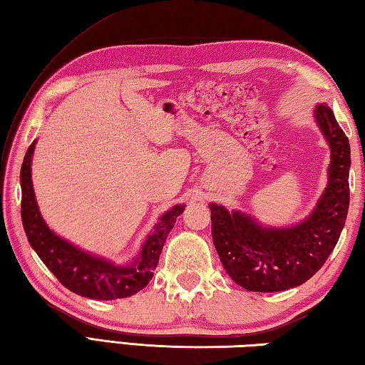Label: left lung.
Returning a JSON list of instances; mask_svg holds the SVG:
<instances>
[{
    "mask_svg": "<svg viewBox=\"0 0 365 365\" xmlns=\"http://www.w3.org/2000/svg\"><path fill=\"white\" fill-rule=\"evenodd\" d=\"M314 119L331 148L327 187L305 221L264 227L242 211L210 203L211 235L219 259L238 286L278 292L304 284L324 265L339 242L349 206V143L332 109L318 105Z\"/></svg>",
    "mask_w": 365,
    "mask_h": 365,
    "instance_id": "8db88e82",
    "label": "left lung"
}]
</instances>
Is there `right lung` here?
Here are the masks:
<instances>
[{
	"instance_id": "add662e5",
	"label": "right lung",
	"mask_w": 365,
	"mask_h": 365,
	"mask_svg": "<svg viewBox=\"0 0 365 365\" xmlns=\"http://www.w3.org/2000/svg\"><path fill=\"white\" fill-rule=\"evenodd\" d=\"M34 144L36 141L30 144L25 154L20 170V185H22L24 229L39 259L66 289L82 297L113 300L130 297L144 289L153 279L165 240L175 227L176 217L184 211V205H175L173 208L163 212L154 230L144 240L138 257L128 265H115L106 259L79 250L78 246L66 242L47 227L39 212L31 182Z\"/></svg>"
}]
</instances>
